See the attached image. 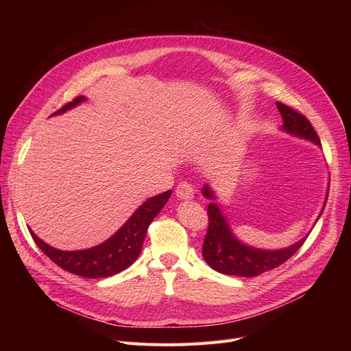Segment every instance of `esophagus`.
Returning a JSON list of instances; mask_svg holds the SVG:
<instances>
[{"label": "esophagus", "mask_w": 351, "mask_h": 351, "mask_svg": "<svg viewBox=\"0 0 351 351\" xmlns=\"http://www.w3.org/2000/svg\"><path fill=\"white\" fill-rule=\"evenodd\" d=\"M175 192H176V196L182 200H189V199H193V196H195L193 188H192L191 183H188V182L179 183Z\"/></svg>", "instance_id": "1"}]
</instances>
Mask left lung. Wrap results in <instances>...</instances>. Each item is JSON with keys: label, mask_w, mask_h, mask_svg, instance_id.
I'll return each instance as SVG.
<instances>
[{"label": "left lung", "mask_w": 351, "mask_h": 351, "mask_svg": "<svg viewBox=\"0 0 351 351\" xmlns=\"http://www.w3.org/2000/svg\"><path fill=\"white\" fill-rule=\"evenodd\" d=\"M276 105H278L279 112L283 118V126H280L282 131L296 138L310 141L313 143H316L317 146H322L316 131L313 129L311 123L306 117L298 112L296 109H293L282 102H276ZM328 186H330V180H328ZM202 193L210 200L216 199L215 192L212 191V188L208 185V183L202 188ZM327 196H328V192L326 193L324 204L320 210V215L316 219V222L324 210ZM208 217H209V226H208L206 237L204 242V247H202V256H204V259L212 269L229 276L254 278V276H259L267 270L278 267L282 263H285L287 259H290V257L302 247V245L304 243V241L308 236L307 233L303 239H300L299 242L285 249L265 250V249L249 246L239 241V239L234 236V233L232 232L228 219L225 217L219 205L215 204V202H212V204H209L208 206Z\"/></svg>", "instance_id": "left-lung-1"}]
</instances>
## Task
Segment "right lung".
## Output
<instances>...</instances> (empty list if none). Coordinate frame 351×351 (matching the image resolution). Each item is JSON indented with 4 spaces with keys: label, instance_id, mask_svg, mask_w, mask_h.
<instances>
[{
    "label": "right lung",
    "instance_id": "obj_1",
    "mask_svg": "<svg viewBox=\"0 0 351 351\" xmlns=\"http://www.w3.org/2000/svg\"><path fill=\"white\" fill-rule=\"evenodd\" d=\"M84 101H86L85 97H78L53 115L64 114L65 110L75 108ZM171 193L172 191H166L143 202L115 234L110 236L104 243L89 249L72 252L60 250L47 245L31 229L29 233L36 246L61 269L88 279L108 278V276H114L128 269L138 259L147 228L166 205Z\"/></svg>",
    "mask_w": 351,
    "mask_h": 351
}]
</instances>
